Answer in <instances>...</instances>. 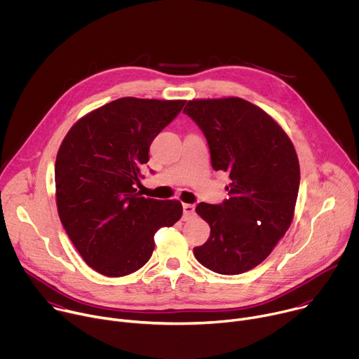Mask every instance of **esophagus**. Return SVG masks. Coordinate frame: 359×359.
Here are the masks:
<instances>
[{
    "mask_svg": "<svg viewBox=\"0 0 359 359\" xmlns=\"http://www.w3.org/2000/svg\"><path fill=\"white\" fill-rule=\"evenodd\" d=\"M183 216H184L186 220L190 219L191 216H194V206H193V204H187V203L183 204Z\"/></svg>",
    "mask_w": 359,
    "mask_h": 359,
    "instance_id": "obj_1",
    "label": "esophagus"
}]
</instances>
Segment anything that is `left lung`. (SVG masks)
Instances as JSON below:
<instances>
[{"instance_id":"obj_1","label":"left lung","mask_w":359,"mask_h":359,"mask_svg":"<svg viewBox=\"0 0 359 359\" xmlns=\"http://www.w3.org/2000/svg\"><path fill=\"white\" fill-rule=\"evenodd\" d=\"M183 112L208 139L212 166L230 175L229 200L198 203L210 236L194 247L206 269L236 276L263 263L290 229L299 187V163L285 130L241 97L191 99Z\"/></svg>"}]
</instances>
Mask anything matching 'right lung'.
<instances>
[{
  "instance_id": "right-lung-1",
  "label": "right lung",
  "mask_w": 359,
  "mask_h": 359,
  "mask_svg": "<svg viewBox=\"0 0 359 359\" xmlns=\"http://www.w3.org/2000/svg\"><path fill=\"white\" fill-rule=\"evenodd\" d=\"M186 100L121 97L82 116L55 162L61 223L83 262L107 277L143 267L155 233L183 213L179 200L143 197L135 189L149 147Z\"/></svg>"
}]
</instances>
